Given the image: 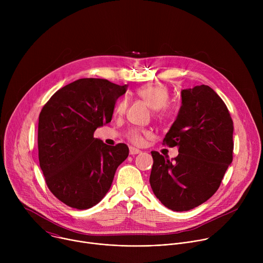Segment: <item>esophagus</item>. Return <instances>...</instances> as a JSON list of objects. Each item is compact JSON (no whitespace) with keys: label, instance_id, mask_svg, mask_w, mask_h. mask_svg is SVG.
<instances>
[{"label":"esophagus","instance_id":"esophagus-1","mask_svg":"<svg viewBox=\"0 0 263 263\" xmlns=\"http://www.w3.org/2000/svg\"><path fill=\"white\" fill-rule=\"evenodd\" d=\"M139 153H141L140 149L132 147V146L130 147V155H136V154H139Z\"/></svg>","mask_w":263,"mask_h":263}]
</instances>
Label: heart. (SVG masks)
I'll use <instances>...</instances> for the list:
<instances>
[{
  "mask_svg": "<svg viewBox=\"0 0 263 263\" xmlns=\"http://www.w3.org/2000/svg\"><path fill=\"white\" fill-rule=\"evenodd\" d=\"M135 95L145 102L149 107L154 109V116L157 119H164L167 116V102L170 99L168 88L161 83H152L138 87L135 90ZM127 101L125 99L121 100L116 108L118 115H123L127 109ZM149 133L141 129H132L128 133L129 140L139 145L143 142V138L148 136Z\"/></svg>",
  "mask_w": 263,
  "mask_h": 263,
  "instance_id": "heart-1",
  "label": "heart"
}]
</instances>
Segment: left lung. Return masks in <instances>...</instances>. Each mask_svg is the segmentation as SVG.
I'll return each mask as SVG.
<instances>
[{"instance_id":"obj_1","label":"left lung","mask_w":263,"mask_h":263,"mask_svg":"<svg viewBox=\"0 0 263 263\" xmlns=\"http://www.w3.org/2000/svg\"><path fill=\"white\" fill-rule=\"evenodd\" d=\"M182 105L163 144L178 146L170 160L152 151L149 184L168 209L187 211L210 199L233 159V121L219 96L208 85L181 91Z\"/></svg>"}]
</instances>
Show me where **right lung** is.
<instances>
[{"instance_id": "obj_1", "label": "right lung", "mask_w": 263, "mask_h": 263, "mask_svg": "<svg viewBox=\"0 0 263 263\" xmlns=\"http://www.w3.org/2000/svg\"><path fill=\"white\" fill-rule=\"evenodd\" d=\"M127 87L106 79H79L57 90L42 109L40 165L51 193L71 208L98 204L129 155L127 144L107 145L93 137L97 128L111 122Z\"/></svg>"}]
</instances>
